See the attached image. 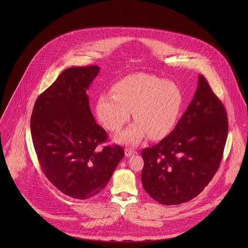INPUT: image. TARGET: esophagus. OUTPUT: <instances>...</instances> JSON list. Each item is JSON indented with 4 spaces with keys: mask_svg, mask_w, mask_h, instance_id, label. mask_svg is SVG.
I'll use <instances>...</instances> for the list:
<instances>
[{
    "mask_svg": "<svg viewBox=\"0 0 248 248\" xmlns=\"http://www.w3.org/2000/svg\"><path fill=\"white\" fill-rule=\"evenodd\" d=\"M124 154H125V156L130 157V156H132V155H134L136 154V151L133 150V149H131V148H126V149L124 150Z\"/></svg>",
    "mask_w": 248,
    "mask_h": 248,
    "instance_id": "34e87169",
    "label": "esophagus"
}]
</instances>
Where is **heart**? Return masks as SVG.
Masks as SVG:
<instances>
[{
	"instance_id": "obj_1",
	"label": "heart",
	"mask_w": 248,
	"mask_h": 248,
	"mask_svg": "<svg viewBox=\"0 0 248 248\" xmlns=\"http://www.w3.org/2000/svg\"><path fill=\"white\" fill-rule=\"evenodd\" d=\"M113 92L100 95L96 113L105 128L119 131L134 111L136 121L115 136V141L124 144L136 145L148 135L153 139L168 135L184 105L178 85L148 74L124 77L114 84Z\"/></svg>"
}]
</instances>
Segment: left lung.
Segmentation results:
<instances>
[{
	"instance_id": "1",
	"label": "left lung",
	"mask_w": 248,
	"mask_h": 248,
	"mask_svg": "<svg viewBox=\"0 0 248 248\" xmlns=\"http://www.w3.org/2000/svg\"><path fill=\"white\" fill-rule=\"evenodd\" d=\"M227 134L225 107L199 75L194 98L171 134L142 151L145 192L165 205L195 198L217 173Z\"/></svg>"
}]
</instances>
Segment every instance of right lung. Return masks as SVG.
<instances>
[{"mask_svg": "<svg viewBox=\"0 0 248 248\" xmlns=\"http://www.w3.org/2000/svg\"><path fill=\"white\" fill-rule=\"evenodd\" d=\"M100 67L65 69L37 98L31 134L42 170L55 187L75 199H88L107 186L124 155L107 139L91 112L86 91Z\"/></svg>", "mask_w": 248, "mask_h": 248, "instance_id": "1", "label": "right lung"}]
</instances>
